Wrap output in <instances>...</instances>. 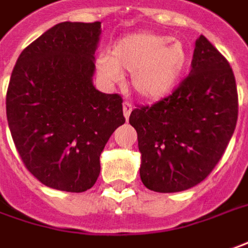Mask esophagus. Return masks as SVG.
Returning a JSON list of instances; mask_svg holds the SVG:
<instances>
[{
  "instance_id": "obj_1",
  "label": "esophagus",
  "mask_w": 248,
  "mask_h": 248,
  "mask_svg": "<svg viewBox=\"0 0 248 248\" xmlns=\"http://www.w3.org/2000/svg\"><path fill=\"white\" fill-rule=\"evenodd\" d=\"M131 110H133V104L129 102H124V115L126 119H129V117H130Z\"/></svg>"
}]
</instances>
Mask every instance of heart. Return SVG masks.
Wrapping results in <instances>:
<instances>
[{
	"label": "heart",
	"instance_id": "heart-1",
	"mask_svg": "<svg viewBox=\"0 0 248 248\" xmlns=\"http://www.w3.org/2000/svg\"><path fill=\"white\" fill-rule=\"evenodd\" d=\"M188 66L181 40L156 32H138L119 39L111 54H102L97 73L104 81L121 82L131 75V87L145 100H160L172 92Z\"/></svg>",
	"mask_w": 248,
	"mask_h": 248
}]
</instances>
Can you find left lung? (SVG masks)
I'll use <instances>...</instances> for the list:
<instances>
[{"label": "left lung", "mask_w": 248, "mask_h": 248, "mask_svg": "<svg viewBox=\"0 0 248 248\" xmlns=\"http://www.w3.org/2000/svg\"><path fill=\"white\" fill-rule=\"evenodd\" d=\"M237 89L228 61L203 35L191 72L152 106L131 111L145 187L176 193L202 182L223 157L237 121Z\"/></svg>", "instance_id": "left-lung-1"}]
</instances>
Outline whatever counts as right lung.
Returning <instances> with one entry per match:
<instances>
[{
  "instance_id": "add662e5",
  "label": "right lung",
  "mask_w": 248,
  "mask_h": 248,
  "mask_svg": "<svg viewBox=\"0 0 248 248\" xmlns=\"http://www.w3.org/2000/svg\"><path fill=\"white\" fill-rule=\"evenodd\" d=\"M100 21L60 23L21 51L6 92V118L25 168L69 193L91 188L100 153L124 124L122 97L93 87Z\"/></svg>"
}]
</instances>
